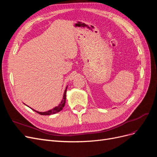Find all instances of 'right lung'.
Segmentation results:
<instances>
[{
  "instance_id": "right-lung-1",
  "label": "right lung",
  "mask_w": 157,
  "mask_h": 157,
  "mask_svg": "<svg viewBox=\"0 0 157 157\" xmlns=\"http://www.w3.org/2000/svg\"><path fill=\"white\" fill-rule=\"evenodd\" d=\"M67 86L66 87L65 91H64V93H63V98L62 99H61V101L60 102V103L59 104V105L58 106H56L55 107H54L53 109H50V110L47 111H45V112H40V111H36L35 110V109H33L32 108H31L30 107H29V108H31V109H33V111L36 112L37 113L40 114V115H54V114H56L57 113H58L59 111H61V110H62L63 108L64 107L65 105V101H66V92H67ZM25 104V103H24Z\"/></svg>"
}]
</instances>
